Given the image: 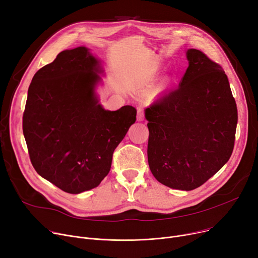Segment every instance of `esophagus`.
I'll use <instances>...</instances> for the list:
<instances>
[{"mask_svg":"<svg viewBox=\"0 0 258 258\" xmlns=\"http://www.w3.org/2000/svg\"><path fill=\"white\" fill-rule=\"evenodd\" d=\"M137 120H138V121H143V120H144V113H143V110L141 108L138 109V114H137Z\"/></svg>","mask_w":258,"mask_h":258,"instance_id":"1","label":"esophagus"}]
</instances>
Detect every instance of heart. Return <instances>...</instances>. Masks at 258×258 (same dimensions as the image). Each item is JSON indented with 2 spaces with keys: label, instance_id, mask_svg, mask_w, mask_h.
Wrapping results in <instances>:
<instances>
[{
  "label": "heart",
  "instance_id": "heart-1",
  "mask_svg": "<svg viewBox=\"0 0 258 258\" xmlns=\"http://www.w3.org/2000/svg\"><path fill=\"white\" fill-rule=\"evenodd\" d=\"M167 82H168V80H166V81H165V84H167Z\"/></svg>",
  "mask_w": 258,
  "mask_h": 258
}]
</instances>
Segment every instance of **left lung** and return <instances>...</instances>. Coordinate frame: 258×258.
<instances>
[{"instance_id": "8db88e82", "label": "left lung", "mask_w": 258, "mask_h": 258, "mask_svg": "<svg viewBox=\"0 0 258 258\" xmlns=\"http://www.w3.org/2000/svg\"><path fill=\"white\" fill-rule=\"evenodd\" d=\"M178 88L145 109L152 175L176 190L209 180L231 157L237 109L223 68L201 50H186Z\"/></svg>"}]
</instances>
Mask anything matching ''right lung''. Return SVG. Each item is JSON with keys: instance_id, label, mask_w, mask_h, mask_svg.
Here are the masks:
<instances>
[{"instance_id": "obj_1", "label": "right lung", "mask_w": 258, "mask_h": 258, "mask_svg": "<svg viewBox=\"0 0 258 258\" xmlns=\"http://www.w3.org/2000/svg\"><path fill=\"white\" fill-rule=\"evenodd\" d=\"M104 71L89 48L66 49L34 75L23 132L36 172L70 194L96 187L135 123L132 106L108 111L95 92Z\"/></svg>"}]
</instances>
